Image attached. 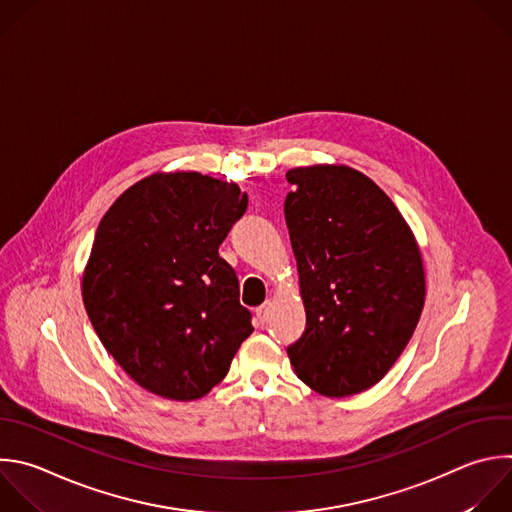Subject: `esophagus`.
Listing matches in <instances>:
<instances>
[{
    "label": "esophagus",
    "mask_w": 512,
    "mask_h": 512,
    "mask_svg": "<svg viewBox=\"0 0 512 512\" xmlns=\"http://www.w3.org/2000/svg\"><path fill=\"white\" fill-rule=\"evenodd\" d=\"M269 313H271V305H269V303H263V305H259V307L255 309V317H257V321H259L261 325L267 323Z\"/></svg>",
    "instance_id": "1"
}]
</instances>
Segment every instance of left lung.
<instances>
[{"mask_svg": "<svg viewBox=\"0 0 512 512\" xmlns=\"http://www.w3.org/2000/svg\"><path fill=\"white\" fill-rule=\"evenodd\" d=\"M285 177L305 305L291 366L323 396L360 394L388 374L416 329L426 295L420 249L390 197L358 170L317 164Z\"/></svg>", "mask_w": 512, "mask_h": 512, "instance_id": "1", "label": "left lung"}]
</instances>
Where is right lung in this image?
I'll list each match as a JSON object with an SVG mask.
<instances>
[{"mask_svg":"<svg viewBox=\"0 0 512 512\" xmlns=\"http://www.w3.org/2000/svg\"><path fill=\"white\" fill-rule=\"evenodd\" d=\"M245 211L235 183L173 173L136 183L102 217L82 297L102 346L144 390L203 398L251 335L237 273L219 257Z\"/></svg>","mask_w":512,"mask_h":512,"instance_id":"add662e5","label":"right lung"}]
</instances>
